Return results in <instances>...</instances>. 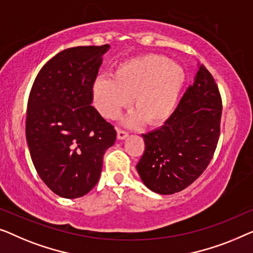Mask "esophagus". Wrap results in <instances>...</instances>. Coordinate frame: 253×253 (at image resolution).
<instances>
[{"instance_id": "obj_1", "label": "esophagus", "mask_w": 253, "mask_h": 253, "mask_svg": "<svg viewBox=\"0 0 253 253\" xmlns=\"http://www.w3.org/2000/svg\"><path fill=\"white\" fill-rule=\"evenodd\" d=\"M117 136H118L119 140H124L128 136V131L125 129H122V128H118L117 129Z\"/></svg>"}]
</instances>
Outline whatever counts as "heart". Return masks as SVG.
<instances>
[{
  "label": "heart",
  "mask_w": 253,
  "mask_h": 253,
  "mask_svg": "<svg viewBox=\"0 0 253 253\" xmlns=\"http://www.w3.org/2000/svg\"><path fill=\"white\" fill-rule=\"evenodd\" d=\"M182 67L162 55H144L123 63L113 77L99 76L92 84V99L98 112L116 119L131 99L136 113L130 122L143 119L158 125L169 119L182 90Z\"/></svg>",
  "instance_id": "obj_1"
}]
</instances>
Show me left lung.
Segmentation results:
<instances>
[{
  "label": "left lung",
  "instance_id": "8db88e82",
  "mask_svg": "<svg viewBox=\"0 0 253 253\" xmlns=\"http://www.w3.org/2000/svg\"><path fill=\"white\" fill-rule=\"evenodd\" d=\"M222 101L218 84L199 64L193 84L158 129L142 134L145 149L136 169L149 189L172 195L186 189L209 166L218 145Z\"/></svg>",
  "mask_w": 253,
  "mask_h": 253
}]
</instances>
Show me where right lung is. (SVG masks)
I'll return each instance as SVG.
<instances>
[{
    "mask_svg": "<svg viewBox=\"0 0 253 253\" xmlns=\"http://www.w3.org/2000/svg\"><path fill=\"white\" fill-rule=\"evenodd\" d=\"M110 47L60 51L35 78L27 103L26 140L32 162L49 189L78 198L98 182L103 156L117 131L91 106L92 84Z\"/></svg>",
    "mask_w": 253,
    "mask_h": 253,
    "instance_id": "obj_1",
    "label": "right lung"
}]
</instances>
